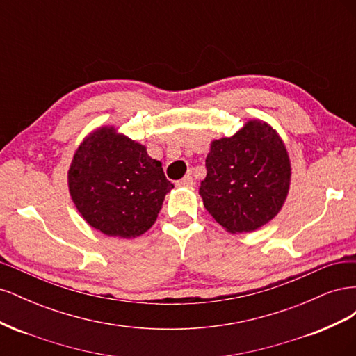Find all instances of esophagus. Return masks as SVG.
Masks as SVG:
<instances>
[{
    "label": "esophagus",
    "instance_id": "34e87169",
    "mask_svg": "<svg viewBox=\"0 0 356 356\" xmlns=\"http://www.w3.org/2000/svg\"><path fill=\"white\" fill-rule=\"evenodd\" d=\"M193 184H195V179H193L191 175H186L184 178L177 182V186H182V187H191Z\"/></svg>",
    "mask_w": 356,
    "mask_h": 356
}]
</instances>
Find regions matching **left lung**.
Listing matches in <instances>:
<instances>
[{"instance_id":"left-lung-1","label":"left lung","mask_w":356,"mask_h":356,"mask_svg":"<svg viewBox=\"0 0 356 356\" xmlns=\"http://www.w3.org/2000/svg\"><path fill=\"white\" fill-rule=\"evenodd\" d=\"M289 181V157L281 136L267 123L250 120L233 136L211 143L199 195L225 230L248 233L276 217Z\"/></svg>"}]
</instances>
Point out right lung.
Instances as JSON below:
<instances>
[{"label":"right lung","instance_id":"1","mask_svg":"<svg viewBox=\"0 0 356 356\" xmlns=\"http://www.w3.org/2000/svg\"><path fill=\"white\" fill-rule=\"evenodd\" d=\"M70 195L93 229L114 238L145 233L174 184L147 148L111 126L83 139L68 170Z\"/></svg>","mask_w":356,"mask_h":356}]
</instances>
